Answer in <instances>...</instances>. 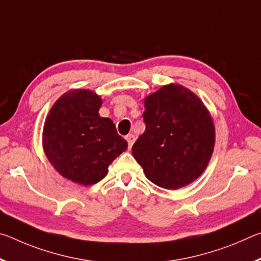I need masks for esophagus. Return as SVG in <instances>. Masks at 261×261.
Segmentation results:
<instances>
[{
	"label": "esophagus",
	"instance_id": "34e87169",
	"mask_svg": "<svg viewBox=\"0 0 261 261\" xmlns=\"http://www.w3.org/2000/svg\"><path fill=\"white\" fill-rule=\"evenodd\" d=\"M126 140H127V144H129V147L131 148L132 145H134V143H135V140H136L135 135H127L126 136Z\"/></svg>",
	"mask_w": 261,
	"mask_h": 261
}]
</instances>
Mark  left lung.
<instances>
[{"instance_id":"1","label":"left lung","mask_w":261,"mask_h":261,"mask_svg":"<svg viewBox=\"0 0 261 261\" xmlns=\"http://www.w3.org/2000/svg\"><path fill=\"white\" fill-rule=\"evenodd\" d=\"M144 106L146 129L132 154L158 187H187L204 173L213 154V117L192 91L176 83L147 95Z\"/></svg>"}]
</instances>
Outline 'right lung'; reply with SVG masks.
I'll list each match as a JSON object with an SVG mask.
<instances>
[{
    "mask_svg": "<svg viewBox=\"0 0 261 261\" xmlns=\"http://www.w3.org/2000/svg\"><path fill=\"white\" fill-rule=\"evenodd\" d=\"M101 96L91 90H70L48 113L42 146L55 170L81 185L98 183L108 167L127 148L110 118L101 117Z\"/></svg>",
    "mask_w": 261,
    "mask_h": 261,
    "instance_id": "right-lung-1",
    "label": "right lung"
}]
</instances>
